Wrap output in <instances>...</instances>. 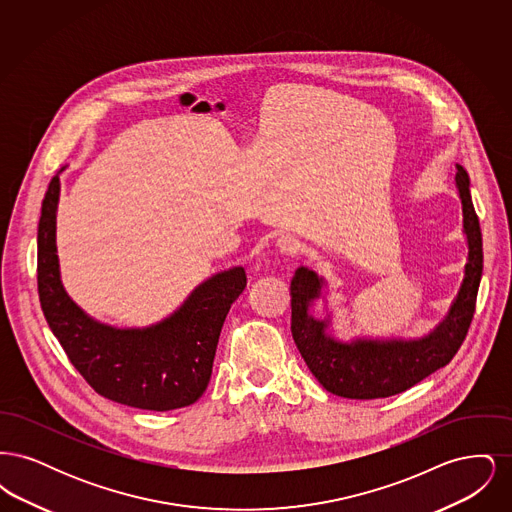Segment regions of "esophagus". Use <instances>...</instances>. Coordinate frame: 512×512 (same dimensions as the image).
<instances>
[{
    "instance_id": "obj_1",
    "label": "esophagus",
    "mask_w": 512,
    "mask_h": 512,
    "mask_svg": "<svg viewBox=\"0 0 512 512\" xmlns=\"http://www.w3.org/2000/svg\"><path fill=\"white\" fill-rule=\"evenodd\" d=\"M278 249L284 253V255H290V257H295L299 251H301V242H299V238L297 236H293V234H284L282 238H278Z\"/></svg>"
}]
</instances>
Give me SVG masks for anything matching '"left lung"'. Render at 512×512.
Masks as SVG:
<instances>
[{
  "label": "left lung",
  "instance_id": "1",
  "mask_svg": "<svg viewBox=\"0 0 512 512\" xmlns=\"http://www.w3.org/2000/svg\"><path fill=\"white\" fill-rule=\"evenodd\" d=\"M457 188L463 201V226L468 240V263L457 299L426 338L416 341L357 340L341 343L324 334L328 320L309 315L322 278L309 268L295 270L292 280V336L301 357L324 390L347 399H378L409 390L441 366L449 365L468 334L482 280L484 251L480 220L470 197V180L457 167Z\"/></svg>",
  "mask_w": 512,
  "mask_h": 512
}]
</instances>
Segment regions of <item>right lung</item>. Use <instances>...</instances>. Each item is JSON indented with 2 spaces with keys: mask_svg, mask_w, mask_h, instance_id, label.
<instances>
[{
  "mask_svg": "<svg viewBox=\"0 0 512 512\" xmlns=\"http://www.w3.org/2000/svg\"><path fill=\"white\" fill-rule=\"evenodd\" d=\"M59 176L49 182L38 222V295L51 332L69 361L99 395L146 411L195 403L211 380L220 330L244 292L242 267L215 274L184 305L144 330H119L84 315L59 280L55 211Z\"/></svg>",
  "mask_w": 512,
  "mask_h": 512,
  "instance_id": "right-lung-1",
  "label": "right lung"
}]
</instances>
